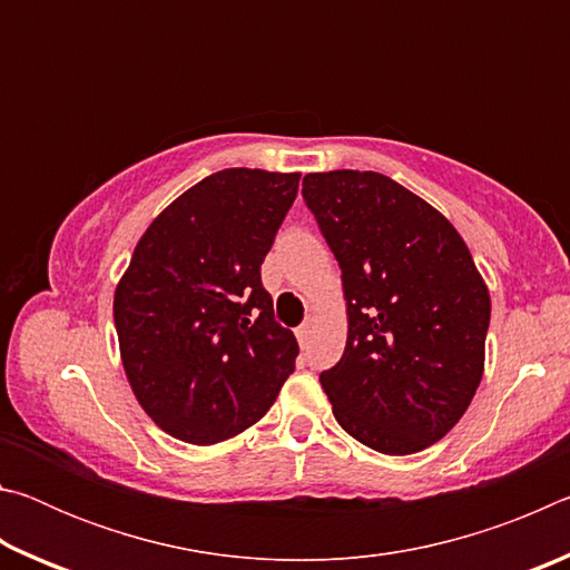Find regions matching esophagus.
Returning <instances> with one entry per match:
<instances>
[{
  "label": "esophagus",
  "instance_id": "34e87169",
  "mask_svg": "<svg viewBox=\"0 0 570 570\" xmlns=\"http://www.w3.org/2000/svg\"><path fill=\"white\" fill-rule=\"evenodd\" d=\"M308 334H312V324H302V326H298V330H296V340H298V344H306L308 342Z\"/></svg>",
  "mask_w": 570,
  "mask_h": 570
}]
</instances>
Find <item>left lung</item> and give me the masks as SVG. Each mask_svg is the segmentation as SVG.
Returning a JSON list of instances; mask_svg holds the SVG:
<instances>
[{
  "mask_svg": "<svg viewBox=\"0 0 570 570\" xmlns=\"http://www.w3.org/2000/svg\"><path fill=\"white\" fill-rule=\"evenodd\" d=\"M302 196L342 268L346 346L320 377L336 422L384 455L435 445L485 370L490 294L470 248L382 173H308Z\"/></svg>",
  "mask_w": 570,
  "mask_h": 570,
  "instance_id": "1",
  "label": "left lung"
}]
</instances>
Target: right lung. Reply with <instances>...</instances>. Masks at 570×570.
I'll return each instance as SVG.
<instances>
[{
    "instance_id": "right-lung-1",
    "label": "right lung",
    "mask_w": 570,
    "mask_h": 570,
    "mask_svg": "<svg viewBox=\"0 0 570 570\" xmlns=\"http://www.w3.org/2000/svg\"><path fill=\"white\" fill-rule=\"evenodd\" d=\"M302 173L226 168L153 220L115 288L125 374L163 432L236 438L272 407L298 344L274 320L262 264Z\"/></svg>"
}]
</instances>
